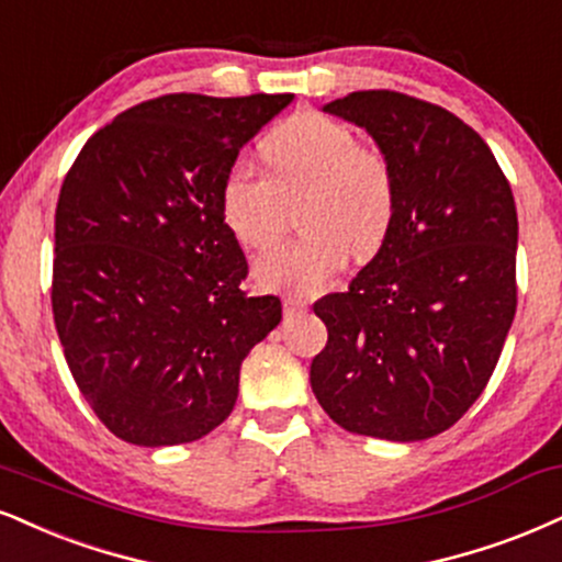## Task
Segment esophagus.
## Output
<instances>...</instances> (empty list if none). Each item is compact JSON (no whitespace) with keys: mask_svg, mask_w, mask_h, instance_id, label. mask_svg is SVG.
I'll return each instance as SVG.
<instances>
[{"mask_svg":"<svg viewBox=\"0 0 562 562\" xmlns=\"http://www.w3.org/2000/svg\"><path fill=\"white\" fill-rule=\"evenodd\" d=\"M282 306H285L288 316H295V314H303V311L308 308V303L301 301V299H290V295H288V299L282 301Z\"/></svg>","mask_w":562,"mask_h":562,"instance_id":"obj_1","label":"esophagus"}]
</instances>
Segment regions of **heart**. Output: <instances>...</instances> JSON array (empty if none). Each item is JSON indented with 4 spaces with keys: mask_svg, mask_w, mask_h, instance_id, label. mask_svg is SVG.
I'll return each mask as SVG.
<instances>
[{
    "mask_svg": "<svg viewBox=\"0 0 562 562\" xmlns=\"http://www.w3.org/2000/svg\"><path fill=\"white\" fill-rule=\"evenodd\" d=\"M263 175L233 165L220 186L222 220L243 248L269 246L285 204H299L301 240L269 248L254 263L263 290L314 295L346 267L350 248L369 254L390 233L397 188L387 154L358 140L346 123L295 112L259 144Z\"/></svg>",
    "mask_w": 562,
    "mask_h": 562,
    "instance_id": "b5f03b06",
    "label": "heart"
}]
</instances>
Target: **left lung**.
<instances>
[{
	"label": "left lung",
	"instance_id": "obj_1",
	"mask_svg": "<svg viewBox=\"0 0 562 562\" xmlns=\"http://www.w3.org/2000/svg\"><path fill=\"white\" fill-rule=\"evenodd\" d=\"M324 112L367 127L397 204L346 293L314 303L327 346L311 361V390L353 435L429 439L482 395L516 316L510 182L482 135L429 101L356 91Z\"/></svg>",
	"mask_w": 562,
	"mask_h": 562
}]
</instances>
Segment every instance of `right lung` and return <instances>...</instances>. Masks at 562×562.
Instances as JSON below:
<instances>
[{"label":"right lung","mask_w":562,"mask_h":562,"mask_svg":"<svg viewBox=\"0 0 562 562\" xmlns=\"http://www.w3.org/2000/svg\"><path fill=\"white\" fill-rule=\"evenodd\" d=\"M293 93H167L104 125L72 161L54 214V327L80 392L114 437L182 445L238 401L243 358L282 319L248 299V261L220 186Z\"/></svg>","instance_id":"add662e5"}]
</instances>
